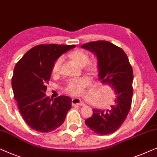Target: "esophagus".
Instances as JSON below:
<instances>
[{"mask_svg": "<svg viewBox=\"0 0 157 157\" xmlns=\"http://www.w3.org/2000/svg\"><path fill=\"white\" fill-rule=\"evenodd\" d=\"M71 103L73 105H81V106L85 105V104H84L83 102H81V100L78 98H72Z\"/></svg>", "mask_w": 157, "mask_h": 157, "instance_id": "34e87169", "label": "esophagus"}]
</instances>
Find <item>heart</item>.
<instances>
[{
  "label": "heart",
  "instance_id": "obj_1",
  "mask_svg": "<svg viewBox=\"0 0 157 157\" xmlns=\"http://www.w3.org/2000/svg\"><path fill=\"white\" fill-rule=\"evenodd\" d=\"M69 58L79 66H85L89 70H94L95 66L94 63L88 62L89 56L88 53L82 49H76L69 54ZM62 63V58H58L54 61L52 67V74L53 76H57L60 73L61 66ZM90 82V79L88 76L80 78H71L67 81L65 86V91L71 95H77L82 92L83 88L88 86Z\"/></svg>",
  "mask_w": 157,
  "mask_h": 157
}]
</instances>
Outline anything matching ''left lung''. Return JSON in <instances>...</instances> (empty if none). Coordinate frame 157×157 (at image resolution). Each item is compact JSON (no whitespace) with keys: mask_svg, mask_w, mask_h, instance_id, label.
<instances>
[{"mask_svg":"<svg viewBox=\"0 0 157 157\" xmlns=\"http://www.w3.org/2000/svg\"><path fill=\"white\" fill-rule=\"evenodd\" d=\"M98 59L99 80L114 89L115 105L107 110L94 109L85 123L95 133L105 135L122 125L130 110L132 99L133 71L128 57L120 47L108 41L90 42L81 46Z\"/></svg>","mask_w":157,"mask_h":157,"instance_id":"1","label":"left lung"}]
</instances>
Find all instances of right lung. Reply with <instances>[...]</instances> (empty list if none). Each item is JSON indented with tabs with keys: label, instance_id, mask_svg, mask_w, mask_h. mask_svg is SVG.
I'll return each instance as SVG.
<instances>
[{
	"label": "right lung",
	"instance_id": "obj_1",
	"mask_svg": "<svg viewBox=\"0 0 157 157\" xmlns=\"http://www.w3.org/2000/svg\"><path fill=\"white\" fill-rule=\"evenodd\" d=\"M76 45L40 44L33 47L14 68L12 87L22 117L32 129L49 132L64 122L71 99L60 95L52 99L45 91L56 59Z\"/></svg>",
	"mask_w": 157,
	"mask_h": 157
}]
</instances>
